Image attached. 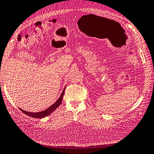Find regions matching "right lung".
Returning a JSON list of instances; mask_svg holds the SVG:
<instances>
[{
	"mask_svg": "<svg viewBox=\"0 0 154 154\" xmlns=\"http://www.w3.org/2000/svg\"><path fill=\"white\" fill-rule=\"evenodd\" d=\"M65 89V88H64V89H63V92L61 93V95H60V97L58 99V100H57L53 105H51V107H49V108H47V109H45V110H44L43 111H41V112H37V113L28 112V111H24V110L21 109H20V110L22 111V112H23L24 113L26 114V116H28L29 117H34V118H43V117L50 115V114L52 113L53 111H55L57 109V108L59 106L60 104L61 103L63 95H64Z\"/></svg>",
	"mask_w": 154,
	"mask_h": 154,
	"instance_id": "right-lung-1",
	"label": "right lung"
}]
</instances>
